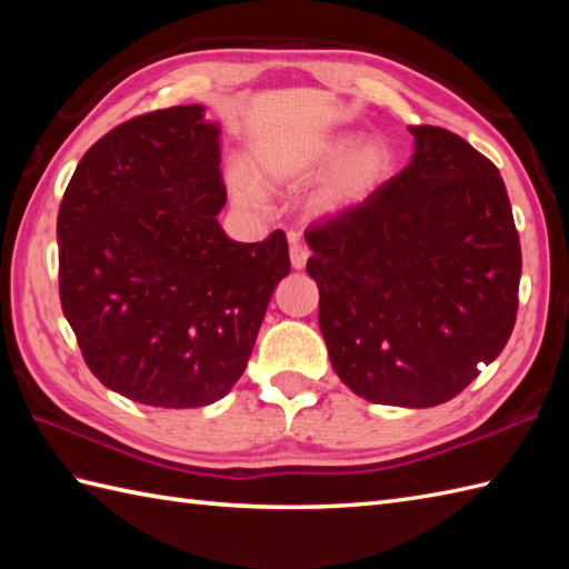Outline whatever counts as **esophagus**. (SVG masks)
<instances>
[{
    "instance_id": "obj_1",
    "label": "esophagus",
    "mask_w": 569,
    "mask_h": 569,
    "mask_svg": "<svg viewBox=\"0 0 569 569\" xmlns=\"http://www.w3.org/2000/svg\"><path fill=\"white\" fill-rule=\"evenodd\" d=\"M308 257H310L308 247H303V244H298V241H293V244H291V266H293V269H298V271L303 269Z\"/></svg>"
}]
</instances>
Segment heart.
<instances>
[{
    "instance_id": "b5f03b06",
    "label": "heart",
    "mask_w": 569,
    "mask_h": 569,
    "mask_svg": "<svg viewBox=\"0 0 569 569\" xmlns=\"http://www.w3.org/2000/svg\"><path fill=\"white\" fill-rule=\"evenodd\" d=\"M355 134H337L308 147H259L249 153L247 171L229 176V188L239 204L257 208L261 202L259 188L283 190L322 176L338 166L325 180L312 210L320 217L340 214L369 198L393 171V153L379 139H369L355 147Z\"/></svg>"
}]
</instances>
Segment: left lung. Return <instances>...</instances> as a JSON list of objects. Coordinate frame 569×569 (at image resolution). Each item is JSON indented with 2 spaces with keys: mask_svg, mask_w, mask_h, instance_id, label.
<instances>
[{
  "mask_svg": "<svg viewBox=\"0 0 569 569\" xmlns=\"http://www.w3.org/2000/svg\"><path fill=\"white\" fill-rule=\"evenodd\" d=\"M401 173L306 232L332 369L371 403L450 401L509 342L521 241L499 168L440 127H408Z\"/></svg>",
  "mask_w": 569,
  "mask_h": 569,
  "instance_id": "obj_1",
  "label": "left lung"
}]
</instances>
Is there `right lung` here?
<instances>
[{"label":"right lung","mask_w":569,"mask_h":569,"mask_svg":"<svg viewBox=\"0 0 569 569\" xmlns=\"http://www.w3.org/2000/svg\"><path fill=\"white\" fill-rule=\"evenodd\" d=\"M220 134L202 104L129 119L82 156L58 210L63 316L94 377L143 406L232 391L291 271L281 229L244 244L217 222Z\"/></svg>","instance_id":"obj_1"}]
</instances>
